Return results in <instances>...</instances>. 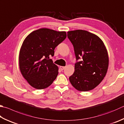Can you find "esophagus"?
<instances>
[{
	"instance_id": "1",
	"label": "esophagus",
	"mask_w": 124,
	"mask_h": 124,
	"mask_svg": "<svg viewBox=\"0 0 124 124\" xmlns=\"http://www.w3.org/2000/svg\"><path fill=\"white\" fill-rule=\"evenodd\" d=\"M65 66H60V70H62V71L64 70L65 69Z\"/></svg>"
}]
</instances>
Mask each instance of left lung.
Returning <instances> with one entry per match:
<instances>
[{"instance_id": "left-lung-1", "label": "left lung", "mask_w": 124, "mask_h": 124, "mask_svg": "<svg viewBox=\"0 0 124 124\" xmlns=\"http://www.w3.org/2000/svg\"><path fill=\"white\" fill-rule=\"evenodd\" d=\"M67 37L73 46L77 61L75 71L69 77L70 83L78 91L92 90L103 80L108 69L105 46L97 36L85 30L69 31Z\"/></svg>"}]
</instances>
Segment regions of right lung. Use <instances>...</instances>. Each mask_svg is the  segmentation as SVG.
Returning <instances> with one entry per match:
<instances>
[{
  "label": "right lung",
  "instance_id": "obj_1",
  "mask_svg": "<svg viewBox=\"0 0 124 124\" xmlns=\"http://www.w3.org/2000/svg\"><path fill=\"white\" fill-rule=\"evenodd\" d=\"M66 38L65 32L40 29L30 33L20 48L19 64L23 76L38 90L52 84L58 74V67L50 59L54 49Z\"/></svg>",
  "mask_w": 124,
  "mask_h": 124
}]
</instances>
